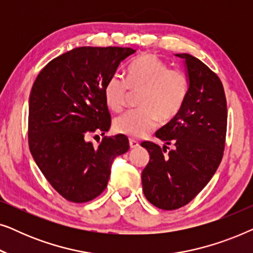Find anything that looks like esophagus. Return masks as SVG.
Segmentation results:
<instances>
[{"label": "esophagus", "mask_w": 253, "mask_h": 253, "mask_svg": "<svg viewBox=\"0 0 253 253\" xmlns=\"http://www.w3.org/2000/svg\"><path fill=\"white\" fill-rule=\"evenodd\" d=\"M129 144H130V148H132V150H134V148H137L138 146H139V143L134 139H130Z\"/></svg>", "instance_id": "1"}]
</instances>
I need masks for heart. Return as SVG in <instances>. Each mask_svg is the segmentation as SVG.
<instances>
[{"label":"heart","mask_w":253,"mask_h":253,"mask_svg":"<svg viewBox=\"0 0 253 253\" xmlns=\"http://www.w3.org/2000/svg\"><path fill=\"white\" fill-rule=\"evenodd\" d=\"M130 89L139 92L138 106L114 120L115 132L141 138L158 126L159 121L169 122L178 115L188 95L186 75L179 69L169 68L167 62L155 55H144L131 63L126 79L114 75L105 86L107 106L121 112L126 105Z\"/></svg>","instance_id":"obj_1"}]
</instances>
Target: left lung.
Masks as SVG:
<instances>
[{
  "label": "left lung",
  "instance_id": "obj_1",
  "mask_svg": "<svg viewBox=\"0 0 253 253\" xmlns=\"http://www.w3.org/2000/svg\"><path fill=\"white\" fill-rule=\"evenodd\" d=\"M176 56L185 61L188 70L185 102L178 115L155 133L166 143L164 147L141 143L150 153L141 172L144 195L166 211L185 206L205 188L222 160L227 133V101L220 78L192 55Z\"/></svg>",
  "mask_w": 253,
  "mask_h": 253
}]
</instances>
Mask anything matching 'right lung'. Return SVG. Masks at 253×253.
Segmentation results:
<instances>
[{
    "mask_svg": "<svg viewBox=\"0 0 253 253\" xmlns=\"http://www.w3.org/2000/svg\"><path fill=\"white\" fill-rule=\"evenodd\" d=\"M132 48L78 47L39 72L29 100L31 154L50 185L69 202L86 203L105 191L114 158L129 150L117 134L98 147L87 138L109 130L105 86Z\"/></svg>",
    "mask_w": 253,
    "mask_h": 253,
    "instance_id": "right-lung-1",
    "label": "right lung"
}]
</instances>
